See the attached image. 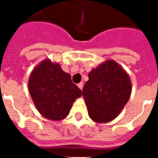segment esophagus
<instances>
[{"instance_id": "obj_1", "label": "esophagus", "mask_w": 158, "mask_h": 158, "mask_svg": "<svg viewBox=\"0 0 158 158\" xmlns=\"http://www.w3.org/2000/svg\"><path fill=\"white\" fill-rule=\"evenodd\" d=\"M78 87H79V89L82 90V89H83V87H84V84H83L82 82H81V83H79V84H78Z\"/></svg>"}]
</instances>
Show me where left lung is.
<instances>
[{
    "mask_svg": "<svg viewBox=\"0 0 158 158\" xmlns=\"http://www.w3.org/2000/svg\"><path fill=\"white\" fill-rule=\"evenodd\" d=\"M132 91L130 76L122 66L107 60L89 72L83 96L89 117L97 123H107L118 116Z\"/></svg>",
    "mask_w": 158,
    "mask_h": 158,
    "instance_id": "left-lung-1",
    "label": "left lung"
}]
</instances>
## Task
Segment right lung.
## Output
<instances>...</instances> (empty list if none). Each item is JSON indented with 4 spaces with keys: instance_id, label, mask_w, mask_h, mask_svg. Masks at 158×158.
I'll return each mask as SVG.
<instances>
[{
    "instance_id": "right-lung-1",
    "label": "right lung",
    "mask_w": 158,
    "mask_h": 158,
    "mask_svg": "<svg viewBox=\"0 0 158 158\" xmlns=\"http://www.w3.org/2000/svg\"><path fill=\"white\" fill-rule=\"evenodd\" d=\"M28 86L37 110L51 120L64 119L74 102L82 96L81 90L72 83L70 74L50 59L43 60L34 67Z\"/></svg>"
}]
</instances>
